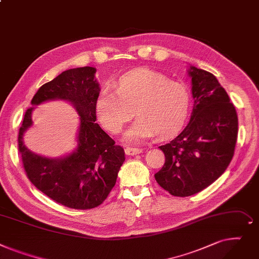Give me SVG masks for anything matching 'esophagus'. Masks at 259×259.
<instances>
[{
  "label": "esophagus",
  "mask_w": 259,
  "mask_h": 259,
  "mask_svg": "<svg viewBox=\"0 0 259 259\" xmlns=\"http://www.w3.org/2000/svg\"><path fill=\"white\" fill-rule=\"evenodd\" d=\"M143 151L142 148H137V147H126L125 148V154L127 156H136L139 155Z\"/></svg>",
  "instance_id": "1"
}]
</instances>
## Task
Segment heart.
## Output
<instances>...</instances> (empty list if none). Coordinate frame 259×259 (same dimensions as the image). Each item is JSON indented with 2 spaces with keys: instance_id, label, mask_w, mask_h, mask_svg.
Returning <instances> with one entry per match:
<instances>
[{
  "instance_id": "b5f03b06",
  "label": "heart",
  "mask_w": 259,
  "mask_h": 259,
  "mask_svg": "<svg viewBox=\"0 0 259 259\" xmlns=\"http://www.w3.org/2000/svg\"><path fill=\"white\" fill-rule=\"evenodd\" d=\"M189 108V91L183 83L169 80L162 73L140 69L122 76L116 91L102 88L95 111L101 126L116 135L133 118L135 110L138 118L123 139L140 143L157 134H176L185 123Z\"/></svg>"
}]
</instances>
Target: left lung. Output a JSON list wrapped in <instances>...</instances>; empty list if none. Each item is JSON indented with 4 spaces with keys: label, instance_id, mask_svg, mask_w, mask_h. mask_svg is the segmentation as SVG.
<instances>
[{
    "label": "left lung",
    "instance_id": "obj_1",
    "mask_svg": "<svg viewBox=\"0 0 259 259\" xmlns=\"http://www.w3.org/2000/svg\"><path fill=\"white\" fill-rule=\"evenodd\" d=\"M193 109L186 127L159 146L165 163L155 175L175 196H189L217 181L230 164L237 139L235 108L213 74L189 66Z\"/></svg>",
    "mask_w": 259,
    "mask_h": 259
}]
</instances>
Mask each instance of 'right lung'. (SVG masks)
<instances>
[{"mask_svg":"<svg viewBox=\"0 0 259 259\" xmlns=\"http://www.w3.org/2000/svg\"><path fill=\"white\" fill-rule=\"evenodd\" d=\"M93 67L64 71L42 84L31 100L19 133V150L31 183L53 201L73 209H92L108 197L116 184L124 149L96 123V100L100 87ZM50 100L70 102L80 115L78 145L71 153L49 158L37 155L23 144V135L33 124L35 106Z\"/></svg>","mask_w":259,"mask_h":259,"instance_id":"right-lung-1","label":"right lung"}]
</instances>
